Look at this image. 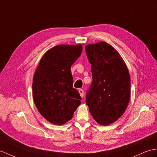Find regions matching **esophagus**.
I'll list each match as a JSON object with an SVG mask.
<instances>
[{"instance_id": "esophagus-1", "label": "esophagus", "mask_w": 157, "mask_h": 157, "mask_svg": "<svg viewBox=\"0 0 157 157\" xmlns=\"http://www.w3.org/2000/svg\"><path fill=\"white\" fill-rule=\"evenodd\" d=\"M79 93L80 94V96H81L82 98H83V95H84V91L82 89H79Z\"/></svg>"}]
</instances>
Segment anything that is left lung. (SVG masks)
Here are the masks:
<instances>
[{
  "instance_id": "1",
  "label": "left lung",
  "mask_w": 157,
  "mask_h": 157,
  "mask_svg": "<svg viewBox=\"0 0 157 157\" xmlns=\"http://www.w3.org/2000/svg\"><path fill=\"white\" fill-rule=\"evenodd\" d=\"M86 52L93 79L87 91L86 104L96 121L108 125L127 109L130 99V75L123 59L110 44L105 42L89 44Z\"/></svg>"
}]
</instances>
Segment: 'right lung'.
I'll return each mask as SVG.
<instances>
[{
	"label": "right lung",
	"instance_id": "right-lung-1",
	"mask_svg": "<svg viewBox=\"0 0 157 157\" xmlns=\"http://www.w3.org/2000/svg\"><path fill=\"white\" fill-rule=\"evenodd\" d=\"M82 45H59L46 52L33 78L35 105L48 121L62 124L70 120L82 98L73 87L72 66L82 54Z\"/></svg>",
	"mask_w": 157,
	"mask_h": 157
}]
</instances>
